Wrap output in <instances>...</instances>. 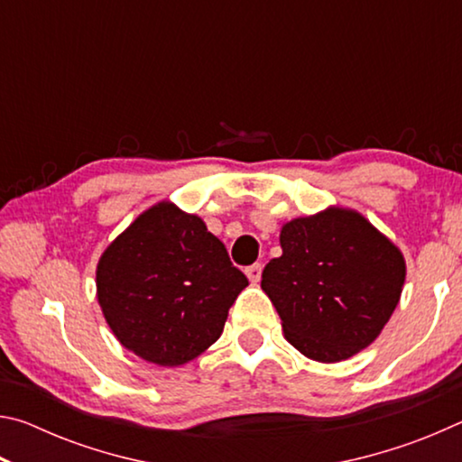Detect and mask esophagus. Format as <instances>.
<instances>
[{"mask_svg": "<svg viewBox=\"0 0 462 462\" xmlns=\"http://www.w3.org/2000/svg\"><path fill=\"white\" fill-rule=\"evenodd\" d=\"M245 273H246V277H248V281L253 285H256L261 281V273H263V264L261 263H254V264H250V267H246L245 269Z\"/></svg>", "mask_w": 462, "mask_h": 462, "instance_id": "1", "label": "esophagus"}]
</instances>
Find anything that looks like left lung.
Masks as SVG:
<instances>
[{
    "label": "left lung",
    "instance_id": "obj_1",
    "mask_svg": "<svg viewBox=\"0 0 462 462\" xmlns=\"http://www.w3.org/2000/svg\"><path fill=\"white\" fill-rule=\"evenodd\" d=\"M279 242L283 254L264 267L261 287L289 344L319 363L346 361L369 346L400 303V248L342 208L295 217Z\"/></svg>",
    "mask_w": 462,
    "mask_h": 462
}]
</instances>
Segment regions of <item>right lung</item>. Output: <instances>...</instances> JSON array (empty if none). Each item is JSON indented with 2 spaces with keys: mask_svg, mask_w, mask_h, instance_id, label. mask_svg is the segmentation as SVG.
<instances>
[{
  "mask_svg": "<svg viewBox=\"0 0 462 462\" xmlns=\"http://www.w3.org/2000/svg\"><path fill=\"white\" fill-rule=\"evenodd\" d=\"M246 285L201 217L169 201L140 214L97 264V301L116 338L161 366L212 346Z\"/></svg>",
  "mask_w": 462,
  "mask_h": 462,
  "instance_id": "add662e5",
  "label": "right lung"
}]
</instances>
